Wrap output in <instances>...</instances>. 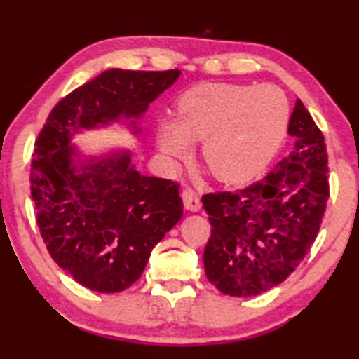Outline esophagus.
Segmentation results:
<instances>
[{"instance_id": "34e87169", "label": "esophagus", "mask_w": 359, "mask_h": 359, "mask_svg": "<svg viewBox=\"0 0 359 359\" xmlns=\"http://www.w3.org/2000/svg\"><path fill=\"white\" fill-rule=\"evenodd\" d=\"M181 198H183L184 208L188 209V210H191V212H198V210L201 209L199 194L196 193L194 189H191V188L183 189V193H181Z\"/></svg>"}]
</instances>
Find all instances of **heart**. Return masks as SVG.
<instances>
[{
  "label": "heart",
  "mask_w": 359,
  "mask_h": 359,
  "mask_svg": "<svg viewBox=\"0 0 359 359\" xmlns=\"http://www.w3.org/2000/svg\"><path fill=\"white\" fill-rule=\"evenodd\" d=\"M287 124V100L276 86L204 83L180 97L175 121L160 122L156 140L168 158L203 140L201 156L214 178L243 184L273 160Z\"/></svg>",
  "instance_id": "heart-1"
}]
</instances>
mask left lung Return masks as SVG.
Wrapping results in <instances>:
<instances>
[{"instance_id": "8db88e82", "label": "left lung", "mask_w": 359, "mask_h": 359, "mask_svg": "<svg viewBox=\"0 0 359 359\" xmlns=\"http://www.w3.org/2000/svg\"><path fill=\"white\" fill-rule=\"evenodd\" d=\"M294 150L247 188L203 196L210 238L209 283L233 297L266 292L287 279L317 238L328 201L325 139L297 100L289 119Z\"/></svg>"}]
</instances>
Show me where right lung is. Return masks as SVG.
I'll use <instances>...</instances> for the list:
<instances>
[{
  "label": "right lung",
  "mask_w": 359,
  "mask_h": 359,
  "mask_svg": "<svg viewBox=\"0 0 359 359\" xmlns=\"http://www.w3.org/2000/svg\"><path fill=\"white\" fill-rule=\"evenodd\" d=\"M180 70L112 68L76 88L48 114L31 165V194L43 243L53 262L81 286L121 292L144 273L151 248L183 215L180 184L144 176L130 151L80 160V130L137 119Z\"/></svg>",
  "instance_id": "obj_1"
}]
</instances>
